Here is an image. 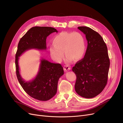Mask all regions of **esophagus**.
Masks as SVG:
<instances>
[{
    "mask_svg": "<svg viewBox=\"0 0 123 123\" xmlns=\"http://www.w3.org/2000/svg\"><path fill=\"white\" fill-rule=\"evenodd\" d=\"M70 69H71L70 67H69V66L68 65H65L64 66V70H65V71H66V72L70 70Z\"/></svg>",
    "mask_w": 123,
    "mask_h": 123,
    "instance_id": "1",
    "label": "esophagus"
}]
</instances>
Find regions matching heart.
I'll use <instances>...</instances> for the list:
<instances>
[{"instance_id": "b5f03b06", "label": "heart", "mask_w": 123, "mask_h": 123, "mask_svg": "<svg viewBox=\"0 0 123 123\" xmlns=\"http://www.w3.org/2000/svg\"><path fill=\"white\" fill-rule=\"evenodd\" d=\"M53 44L50 47V52L57 61L63 59L64 51L68 61L82 59L86 52L85 38L79 32H62L54 37Z\"/></svg>"}]
</instances>
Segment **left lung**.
<instances>
[{"label": "left lung", "mask_w": 123, "mask_h": 123, "mask_svg": "<svg viewBox=\"0 0 123 123\" xmlns=\"http://www.w3.org/2000/svg\"><path fill=\"white\" fill-rule=\"evenodd\" d=\"M78 28L86 35L88 46L84 57L72 68L76 76L75 89L82 97L92 98L107 85L110 63L108 49L98 32L86 26Z\"/></svg>", "instance_id": "1"}]
</instances>
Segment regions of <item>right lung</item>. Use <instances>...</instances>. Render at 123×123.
Segmentation results:
<instances>
[{
	"instance_id": "obj_1",
	"label": "right lung",
	"mask_w": 123,
	"mask_h": 123,
	"mask_svg": "<svg viewBox=\"0 0 123 123\" xmlns=\"http://www.w3.org/2000/svg\"><path fill=\"white\" fill-rule=\"evenodd\" d=\"M54 32H58L55 28L51 27H32L20 39L15 55L16 73L19 83L26 93L39 101L49 100L55 95L58 80L64 74L63 67L60 64L51 63L42 59L35 78L25 82L19 73V57L30 49L46 50L47 37Z\"/></svg>"
}]
</instances>
